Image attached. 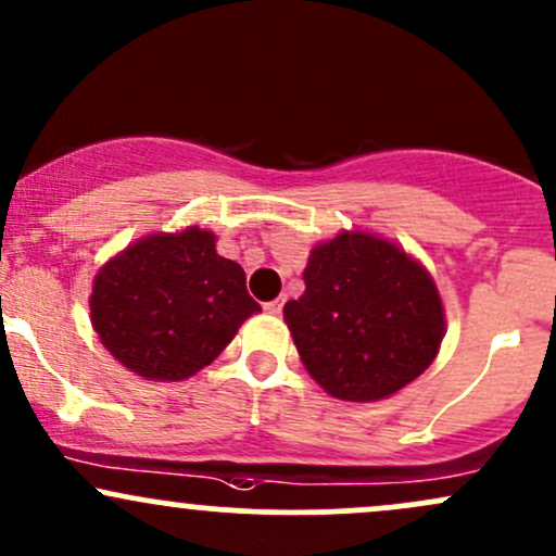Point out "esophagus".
Masks as SVG:
<instances>
[{"label": "esophagus", "mask_w": 556, "mask_h": 556, "mask_svg": "<svg viewBox=\"0 0 556 556\" xmlns=\"http://www.w3.org/2000/svg\"><path fill=\"white\" fill-rule=\"evenodd\" d=\"M280 307H283V300L265 302V309H267V313H273V315H278V313H280Z\"/></svg>", "instance_id": "1"}]
</instances>
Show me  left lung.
I'll return each instance as SVG.
<instances>
[{
  "instance_id": "obj_1",
  "label": "left lung",
  "mask_w": 556,
  "mask_h": 556,
  "mask_svg": "<svg viewBox=\"0 0 556 556\" xmlns=\"http://www.w3.org/2000/svg\"><path fill=\"white\" fill-rule=\"evenodd\" d=\"M307 374L331 397L374 403L421 376L445 337L432 276L371 232H339L304 267V294L286 302Z\"/></svg>"
}]
</instances>
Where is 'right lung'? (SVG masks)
<instances>
[{"instance_id":"right-lung-1","label":"right lung","mask_w":556,"mask_h":556,"mask_svg":"<svg viewBox=\"0 0 556 556\" xmlns=\"http://www.w3.org/2000/svg\"><path fill=\"white\" fill-rule=\"evenodd\" d=\"M214 232H153L94 276L89 313L105 350L151 381H182L208 366L249 315L247 273L214 249Z\"/></svg>"}]
</instances>
